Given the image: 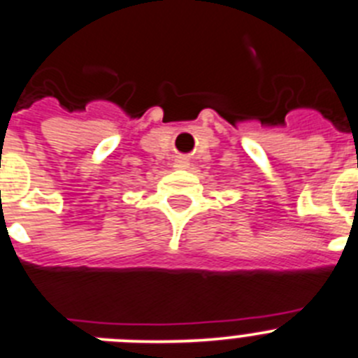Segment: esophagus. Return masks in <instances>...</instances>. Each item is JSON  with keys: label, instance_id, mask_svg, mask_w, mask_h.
<instances>
[{"label": "esophagus", "instance_id": "esophagus-1", "mask_svg": "<svg viewBox=\"0 0 358 358\" xmlns=\"http://www.w3.org/2000/svg\"><path fill=\"white\" fill-rule=\"evenodd\" d=\"M176 169L179 170H188L189 169V161L185 159V157H179V159L176 161V164H173Z\"/></svg>", "mask_w": 358, "mask_h": 358}]
</instances>
